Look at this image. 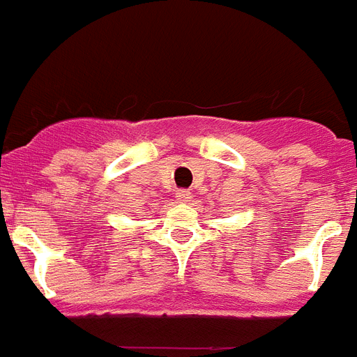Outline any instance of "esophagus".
Instances as JSON below:
<instances>
[{"label": "esophagus", "instance_id": "1", "mask_svg": "<svg viewBox=\"0 0 357 357\" xmlns=\"http://www.w3.org/2000/svg\"><path fill=\"white\" fill-rule=\"evenodd\" d=\"M176 197H178L182 202H188L192 199V193L188 192V190H178V192H176Z\"/></svg>", "mask_w": 357, "mask_h": 357}]
</instances>
